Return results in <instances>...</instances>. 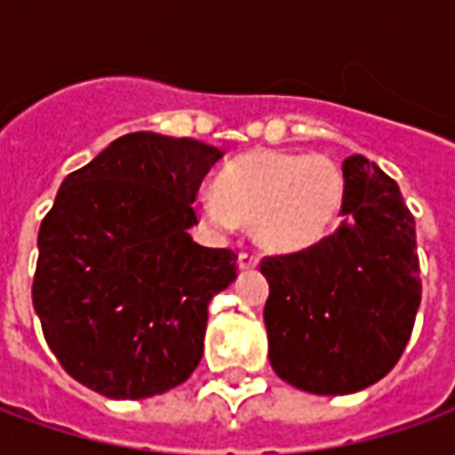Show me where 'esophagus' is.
<instances>
[{"label":"esophagus","instance_id":"1","mask_svg":"<svg viewBox=\"0 0 455 455\" xmlns=\"http://www.w3.org/2000/svg\"><path fill=\"white\" fill-rule=\"evenodd\" d=\"M258 267V256L253 253H241L238 256V270H256Z\"/></svg>","mask_w":455,"mask_h":455}]
</instances>
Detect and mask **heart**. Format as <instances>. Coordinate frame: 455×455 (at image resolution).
Returning <instances> with one entry per match:
<instances>
[{"mask_svg":"<svg viewBox=\"0 0 455 455\" xmlns=\"http://www.w3.org/2000/svg\"><path fill=\"white\" fill-rule=\"evenodd\" d=\"M346 178L334 160L307 150H251L219 172L217 192L197 209L212 227L251 224L263 248L299 253L319 246L339 227Z\"/></svg>","mask_w":455,"mask_h":455,"instance_id":"heart-1","label":"heart"}]
</instances>
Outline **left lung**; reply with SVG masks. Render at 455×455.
Listing matches in <instances>:
<instances>
[{"label": "left lung", "instance_id": "left-lung-1", "mask_svg": "<svg viewBox=\"0 0 455 455\" xmlns=\"http://www.w3.org/2000/svg\"><path fill=\"white\" fill-rule=\"evenodd\" d=\"M343 221L319 246L266 258L270 365L292 387L351 395L385 378L421 302L414 217L397 182L363 156L343 160Z\"/></svg>", "mask_w": 455, "mask_h": 455}]
</instances>
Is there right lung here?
<instances>
[{"mask_svg":"<svg viewBox=\"0 0 455 455\" xmlns=\"http://www.w3.org/2000/svg\"><path fill=\"white\" fill-rule=\"evenodd\" d=\"M224 150L126 133L63 180L38 231L34 309L65 371L112 400L185 382L236 253L192 241V202Z\"/></svg>","mask_w":455,"mask_h":455,"instance_id":"1","label":"right lung"}]
</instances>
